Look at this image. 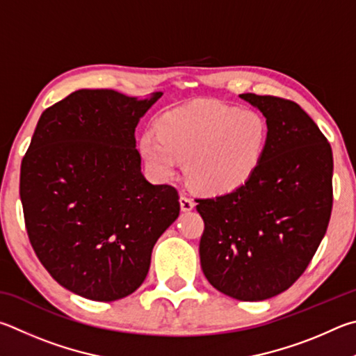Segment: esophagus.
Returning <instances> with one entry per match:
<instances>
[{"mask_svg":"<svg viewBox=\"0 0 356 356\" xmlns=\"http://www.w3.org/2000/svg\"><path fill=\"white\" fill-rule=\"evenodd\" d=\"M179 204H181V209L183 211H191V209L195 208V202L192 200V198L188 197V195L179 197Z\"/></svg>","mask_w":356,"mask_h":356,"instance_id":"obj_1","label":"esophagus"}]
</instances>
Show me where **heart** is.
I'll return each mask as SVG.
<instances>
[{
    "label": "heart",
    "mask_w": 356,
    "mask_h": 356,
    "mask_svg": "<svg viewBox=\"0 0 356 356\" xmlns=\"http://www.w3.org/2000/svg\"><path fill=\"white\" fill-rule=\"evenodd\" d=\"M267 139L269 128L259 112L204 99L165 112L158 133L145 131L139 147L158 177H173L178 161H186L192 188L227 194L250 181Z\"/></svg>",
    "instance_id": "1"
}]
</instances>
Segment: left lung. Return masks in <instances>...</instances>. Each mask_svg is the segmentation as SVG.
I'll return each mask as SVG.
<instances>
[{
  "label": "left lung",
  "instance_id": "left-lung-1",
  "mask_svg": "<svg viewBox=\"0 0 356 356\" xmlns=\"http://www.w3.org/2000/svg\"><path fill=\"white\" fill-rule=\"evenodd\" d=\"M266 117L263 161L250 181L197 198L200 263L217 291L259 302L289 289L313 259L333 208V153L307 112L272 95H239Z\"/></svg>",
  "mask_w": 356,
  "mask_h": 356
}]
</instances>
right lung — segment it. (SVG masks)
<instances>
[{
    "label": "right lung",
    "instance_id": "1",
    "mask_svg": "<svg viewBox=\"0 0 356 356\" xmlns=\"http://www.w3.org/2000/svg\"><path fill=\"white\" fill-rule=\"evenodd\" d=\"M161 95L73 92L43 111L22 161L31 245L56 282L89 300L133 294L179 216L178 191L148 183L136 148L139 118Z\"/></svg>",
    "mask_w": 356,
    "mask_h": 356
}]
</instances>
